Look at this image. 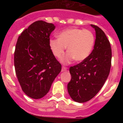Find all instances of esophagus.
<instances>
[{"label":"esophagus","mask_w":123,"mask_h":123,"mask_svg":"<svg viewBox=\"0 0 123 123\" xmlns=\"http://www.w3.org/2000/svg\"><path fill=\"white\" fill-rule=\"evenodd\" d=\"M67 71V68H66V67H62V72H64V71Z\"/></svg>","instance_id":"obj_1"}]
</instances>
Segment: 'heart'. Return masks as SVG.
Listing matches in <instances>:
<instances>
[{
  "label": "heart",
  "instance_id": "1",
  "mask_svg": "<svg viewBox=\"0 0 123 123\" xmlns=\"http://www.w3.org/2000/svg\"><path fill=\"white\" fill-rule=\"evenodd\" d=\"M95 38L92 32L87 29L70 28L62 31L58 39H50L49 47L54 56L60 58L67 47V52L61 58L62 63L69 64L75 59L82 62L91 54Z\"/></svg>",
  "mask_w": 123,
  "mask_h": 123
}]
</instances>
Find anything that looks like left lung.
Wrapping results in <instances>:
<instances>
[{"mask_svg":"<svg viewBox=\"0 0 123 123\" xmlns=\"http://www.w3.org/2000/svg\"><path fill=\"white\" fill-rule=\"evenodd\" d=\"M94 49L82 62L69 68L71 79L67 88L73 100L84 103L92 99L105 84L111 65V49L105 32L95 25Z\"/></svg>","mask_w":123,"mask_h":123,"instance_id":"8db88e82","label":"left lung"}]
</instances>
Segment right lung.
Instances as JSON below:
<instances>
[{
	"label": "right lung",
	"instance_id": "right-lung-1",
	"mask_svg": "<svg viewBox=\"0 0 123 123\" xmlns=\"http://www.w3.org/2000/svg\"><path fill=\"white\" fill-rule=\"evenodd\" d=\"M54 24L37 21L21 32L14 53L15 72L23 91L28 97L39 99L50 89L62 65L49 47Z\"/></svg>",
	"mask_w": 123,
	"mask_h": 123
}]
</instances>
